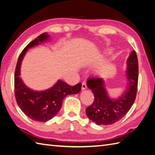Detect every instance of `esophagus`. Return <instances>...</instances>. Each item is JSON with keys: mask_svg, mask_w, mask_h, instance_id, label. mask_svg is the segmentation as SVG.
<instances>
[{"mask_svg": "<svg viewBox=\"0 0 155 155\" xmlns=\"http://www.w3.org/2000/svg\"><path fill=\"white\" fill-rule=\"evenodd\" d=\"M87 86L86 82H85V81H83V82L82 83V87H81L82 90H85V89L87 88Z\"/></svg>", "mask_w": 155, "mask_h": 155, "instance_id": "obj_1", "label": "esophagus"}]
</instances>
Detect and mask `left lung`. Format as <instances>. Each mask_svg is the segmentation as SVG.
Returning a JSON list of instances; mask_svg holds the SVG:
<instances>
[{
    "label": "left lung",
    "instance_id": "left-lung-1",
    "mask_svg": "<svg viewBox=\"0 0 155 155\" xmlns=\"http://www.w3.org/2000/svg\"><path fill=\"white\" fill-rule=\"evenodd\" d=\"M127 85L126 91L118 99L112 100L108 96L102 78H90L87 87L92 90L94 100L86 109L88 118L97 125H110L125 116L133 105L137 92L138 62L134 50L127 59Z\"/></svg>",
    "mask_w": 155,
    "mask_h": 155
}]
</instances>
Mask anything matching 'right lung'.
Masks as SVG:
<instances>
[{"instance_id": "obj_1", "label": "right lung", "mask_w": 155, "mask_h": 155, "mask_svg": "<svg viewBox=\"0 0 155 155\" xmlns=\"http://www.w3.org/2000/svg\"><path fill=\"white\" fill-rule=\"evenodd\" d=\"M48 37L46 33H43L26 46L18 57L14 77L15 96L18 107L28 118L40 122L47 121L57 114L61 108L64 98L67 95L79 93L82 85L81 83H78L70 86L59 80L51 88L39 92L31 90L22 82L19 77L21 64L27 50L46 41Z\"/></svg>"}]
</instances>
